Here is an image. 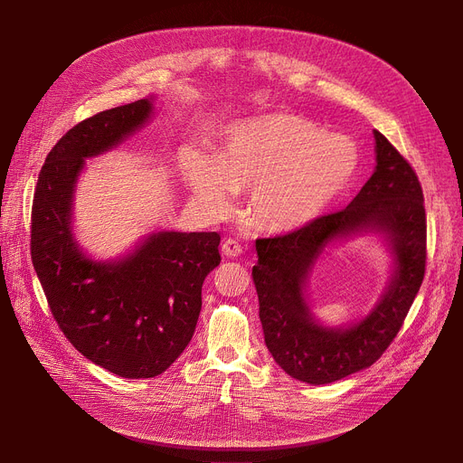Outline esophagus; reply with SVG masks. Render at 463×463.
Returning <instances> with one entry per match:
<instances>
[{
  "label": "esophagus",
  "instance_id": "1",
  "mask_svg": "<svg viewBox=\"0 0 463 463\" xmlns=\"http://www.w3.org/2000/svg\"><path fill=\"white\" fill-rule=\"evenodd\" d=\"M222 251H223L225 257H238V255H241L240 241L234 240V238H227L223 244H222Z\"/></svg>",
  "mask_w": 463,
  "mask_h": 463
}]
</instances>
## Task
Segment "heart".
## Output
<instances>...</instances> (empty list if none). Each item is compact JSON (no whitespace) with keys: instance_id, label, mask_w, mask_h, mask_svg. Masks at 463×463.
<instances>
[{"instance_id":"1","label":"heart","mask_w":463,"mask_h":463,"mask_svg":"<svg viewBox=\"0 0 463 463\" xmlns=\"http://www.w3.org/2000/svg\"><path fill=\"white\" fill-rule=\"evenodd\" d=\"M358 168L360 154L349 137L326 135L302 116L270 114L231 131L217 159L191 157L185 182L210 215L227 213L234 191H251L255 225L288 234L319 222L353 185Z\"/></svg>"}]
</instances>
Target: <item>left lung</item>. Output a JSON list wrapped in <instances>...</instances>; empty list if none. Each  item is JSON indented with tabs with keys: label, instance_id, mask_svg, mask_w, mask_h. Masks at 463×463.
Segmentation results:
<instances>
[{
	"label": "left lung",
	"instance_id": "8db88e82",
	"mask_svg": "<svg viewBox=\"0 0 463 463\" xmlns=\"http://www.w3.org/2000/svg\"><path fill=\"white\" fill-rule=\"evenodd\" d=\"M375 135L377 165L345 210L313 225L259 238L253 283L264 344L285 373L309 384H328L370 368L398 335L426 272V210L419 176L409 161ZM377 230L395 255L392 285L368 318L345 329L312 321L303 287L314 260L334 239Z\"/></svg>",
	"mask_w": 463,
	"mask_h": 463
}]
</instances>
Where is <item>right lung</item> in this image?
<instances>
[{
    "label": "right lung",
    "mask_w": 463,
    "mask_h": 463,
    "mask_svg": "<svg viewBox=\"0 0 463 463\" xmlns=\"http://www.w3.org/2000/svg\"><path fill=\"white\" fill-rule=\"evenodd\" d=\"M152 99L82 119L39 173L32 206V262L54 319L79 353L126 379L163 373L191 342L204 278L222 262L217 232H156L128 257L88 259L71 232L84 159L140 129Z\"/></svg>",
    "instance_id": "obj_1"
}]
</instances>
